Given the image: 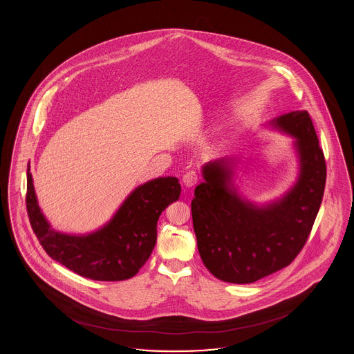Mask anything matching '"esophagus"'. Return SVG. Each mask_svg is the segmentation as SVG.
<instances>
[{"label": "esophagus", "instance_id": "1", "mask_svg": "<svg viewBox=\"0 0 354 354\" xmlns=\"http://www.w3.org/2000/svg\"><path fill=\"white\" fill-rule=\"evenodd\" d=\"M183 183L187 187H194L198 183V174L195 171H188L183 176Z\"/></svg>", "mask_w": 354, "mask_h": 354}]
</instances>
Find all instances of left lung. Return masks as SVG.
I'll return each instance as SVG.
<instances>
[{"label": "left lung", "instance_id": "left-lung-1", "mask_svg": "<svg viewBox=\"0 0 354 354\" xmlns=\"http://www.w3.org/2000/svg\"><path fill=\"white\" fill-rule=\"evenodd\" d=\"M296 138L297 182L277 201L257 205L232 185L235 159L203 166L204 182L191 203L205 268L219 280L250 284L288 267L303 250L320 209L326 165L309 113L292 111L270 123Z\"/></svg>", "mask_w": 354, "mask_h": 354}]
</instances>
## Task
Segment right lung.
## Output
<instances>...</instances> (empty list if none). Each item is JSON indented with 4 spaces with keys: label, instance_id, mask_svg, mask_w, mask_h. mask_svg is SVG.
I'll return each mask as SVG.
<instances>
[{
    "label": "right lung",
    "instance_id": "1",
    "mask_svg": "<svg viewBox=\"0 0 354 354\" xmlns=\"http://www.w3.org/2000/svg\"><path fill=\"white\" fill-rule=\"evenodd\" d=\"M174 176L138 185L115 215L102 228L87 235L54 231L41 212L28 165L26 209L34 234L45 252L82 277L98 281L131 279L149 260L156 243L160 214L180 195Z\"/></svg>",
    "mask_w": 354,
    "mask_h": 354
}]
</instances>
